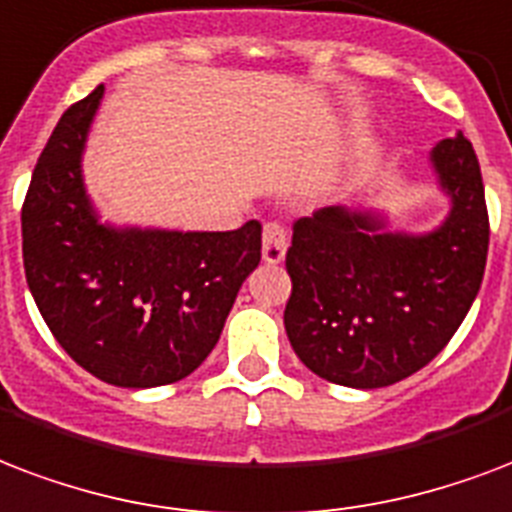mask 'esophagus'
Returning <instances> with one entry per match:
<instances>
[{
    "instance_id": "esophagus-1",
    "label": "esophagus",
    "mask_w": 512,
    "mask_h": 512,
    "mask_svg": "<svg viewBox=\"0 0 512 512\" xmlns=\"http://www.w3.org/2000/svg\"><path fill=\"white\" fill-rule=\"evenodd\" d=\"M284 255H287V230L279 222H268L263 228V260L282 263Z\"/></svg>"
}]
</instances>
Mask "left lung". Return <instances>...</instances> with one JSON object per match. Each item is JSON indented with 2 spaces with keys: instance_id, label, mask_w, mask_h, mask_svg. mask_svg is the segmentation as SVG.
<instances>
[{
  "instance_id": "left-lung-1",
  "label": "left lung",
  "mask_w": 512,
  "mask_h": 512,
  "mask_svg": "<svg viewBox=\"0 0 512 512\" xmlns=\"http://www.w3.org/2000/svg\"><path fill=\"white\" fill-rule=\"evenodd\" d=\"M429 161L451 198L429 233H389L378 214L346 206L292 225L284 330L325 381L378 389L413 376L454 338L481 290L489 212L473 144L459 131Z\"/></svg>"
}]
</instances>
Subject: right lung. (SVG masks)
I'll use <instances>...</instances> for the list:
<instances>
[{"mask_svg":"<svg viewBox=\"0 0 512 512\" xmlns=\"http://www.w3.org/2000/svg\"><path fill=\"white\" fill-rule=\"evenodd\" d=\"M104 96L66 109L21 209L23 268L61 349L126 389L190 376L220 341L241 284L260 263V222L239 230L115 228L99 222L83 150Z\"/></svg>","mask_w":512,"mask_h":512,"instance_id":"obj_1","label":"right lung"}]
</instances>
